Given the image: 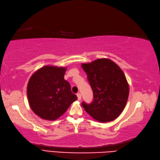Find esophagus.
I'll return each instance as SVG.
<instances>
[{
    "instance_id": "1",
    "label": "esophagus",
    "mask_w": 160,
    "mask_h": 160,
    "mask_svg": "<svg viewBox=\"0 0 160 160\" xmlns=\"http://www.w3.org/2000/svg\"><path fill=\"white\" fill-rule=\"evenodd\" d=\"M77 98H78V100L80 101L81 99V94L80 93H78V94H77Z\"/></svg>"
}]
</instances>
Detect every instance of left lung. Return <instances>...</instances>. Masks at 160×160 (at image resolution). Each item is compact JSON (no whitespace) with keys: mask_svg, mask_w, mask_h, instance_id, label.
<instances>
[{"mask_svg":"<svg viewBox=\"0 0 160 160\" xmlns=\"http://www.w3.org/2000/svg\"><path fill=\"white\" fill-rule=\"evenodd\" d=\"M82 68L94 94L90 104L82 102L86 112L101 122L118 118L125 108L129 87L125 74L120 67L109 59H98L91 63H82Z\"/></svg>","mask_w":160,"mask_h":160,"instance_id":"1","label":"left lung"}]
</instances>
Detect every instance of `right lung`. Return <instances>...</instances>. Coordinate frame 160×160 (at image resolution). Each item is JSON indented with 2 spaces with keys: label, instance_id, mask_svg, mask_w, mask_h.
<instances>
[{
  "label": "right lung",
  "instance_id": "1",
  "mask_svg": "<svg viewBox=\"0 0 160 160\" xmlns=\"http://www.w3.org/2000/svg\"><path fill=\"white\" fill-rule=\"evenodd\" d=\"M66 68L45 66L37 70L27 85V97L33 112L41 118L55 120L77 99L64 79Z\"/></svg>",
  "mask_w": 160,
  "mask_h": 160
}]
</instances>
